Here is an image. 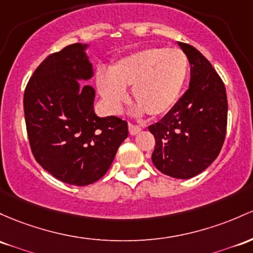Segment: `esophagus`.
I'll return each instance as SVG.
<instances>
[{
    "label": "esophagus",
    "instance_id": "1",
    "mask_svg": "<svg viewBox=\"0 0 253 253\" xmlns=\"http://www.w3.org/2000/svg\"><path fill=\"white\" fill-rule=\"evenodd\" d=\"M128 129H129V133H131L132 135H135L141 131V127L137 126V125H134V124H132V122H128Z\"/></svg>",
    "mask_w": 253,
    "mask_h": 253
}]
</instances>
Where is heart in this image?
<instances>
[{"label":"heart","instance_id":"1","mask_svg":"<svg viewBox=\"0 0 253 253\" xmlns=\"http://www.w3.org/2000/svg\"><path fill=\"white\" fill-rule=\"evenodd\" d=\"M190 62L179 48L141 49L122 57L97 76V88L108 109L116 113L126 102L125 88L132 87L139 112L161 116L173 109L184 88Z\"/></svg>","mask_w":253,"mask_h":253}]
</instances>
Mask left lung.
<instances>
[{"label": "left lung", "instance_id": "left-lung-1", "mask_svg": "<svg viewBox=\"0 0 253 253\" xmlns=\"http://www.w3.org/2000/svg\"><path fill=\"white\" fill-rule=\"evenodd\" d=\"M191 65L190 87L162 120L150 125L155 150L152 163L166 175L190 179L220 154L227 131L226 87L203 54L179 42Z\"/></svg>", "mask_w": 253, "mask_h": 253}]
</instances>
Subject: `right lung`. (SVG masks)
Segmentation results:
<instances>
[{
  "label": "right lung",
  "mask_w": 253,
  "mask_h": 253,
  "mask_svg": "<svg viewBox=\"0 0 253 253\" xmlns=\"http://www.w3.org/2000/svg\"><path fill=\"white\" fill-rule=\"evenodd\" d=\"M86 45L71 44L36 68L24 93L27 137L36 161L60 181L86 186L101 179L128 135L127 121L98 118Z\"/></svg>",
  "instance_id": "add662e5"
}]
</instances>
